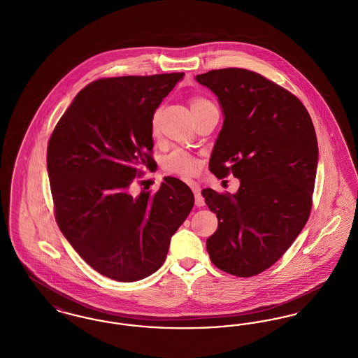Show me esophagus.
<instances>
[{
	"mask_svg": "<svg viewBox=\"0 0 358 358\" xmlns=\"http://www.w3.org/2000/svg\"><path fill=\"white\" fill-rule=\"evenodd\" d=\"M189 185H190L192 190H193V193H194L196 205H197V206H204V197L201 196V187H200V185H199V184H196V182H190Z\"/></svg>",
	"mask_w": 358,
	"mask_h": 358,
	"instance_id": "esophagus-1",
	"label": "esophagus"
}]
</instances>
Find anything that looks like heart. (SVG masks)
Segmentation results:
<instances>
[{
  "mask_svg": "<svg viewBox=\"0 0 358 358\" xmlns=\"http://www.w3.org/2000/svg\"><path fill=\"white\" fill-rule=\"evenodd\" d=\"M190 110L192 113H196L199 110H203L208 106H212V103L209 102L208 99H205L203 96H192L190 101ZM157 113H154L153 118H152V131L154 134L157 133ZM164 168L165 171L173 173V174H177V176H181V177H190L193 174H196L199 171V164L196 161V158H193L192 155H189L187 153L184 152H174L171 155L166 157V159L164 161Z\"/></svg>",
  "mask_w": 358,
  "mask_h": 358,
  "instance_id": "obj_1",
  "label": "heart"
}]
</instances>
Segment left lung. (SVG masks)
Segmentation results:
<instances>
[{"mask_svg": "<svg viewBox=\"0 0 358 358\" xmlns=\"http://www.w3.org/2000/svg\"><path fill=\"white\" fill-rule=\"evenodd\" d=\"M196 80L224 114L209 171L240 180L235 194L201 192L219 220L206 250L222 271L254 276L282 257L308 219L318 165L314 124L295 95L252 71L212 69Z\"/></svg>", "mask_w": 358, "mask_h": 358, "instance_id": "8db88e82", "label": "left lung"}]
</instances>
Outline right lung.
I'll return each mask as SVG.
<instances>
[{
	"mask_svg": "<svg viewBox=\"0 0 358 358\" xmlns=\"http://www.w3.org/2000/svg\"><path fill=\"white\" fill-rule=\"evenodd\" d=\"M182 78L174 72L92 82L50 138L56 222L85 263L110 279L136 282L155 273L194 204L190 187L174 177L154 194L130 193L139 168L153 162L154 113Z\"/></svg>",
	"mask_w": 358,
	"mask_h": 358,
	"instance_id": "obj_1",
	"label": "right lung"
}]
</instances>
